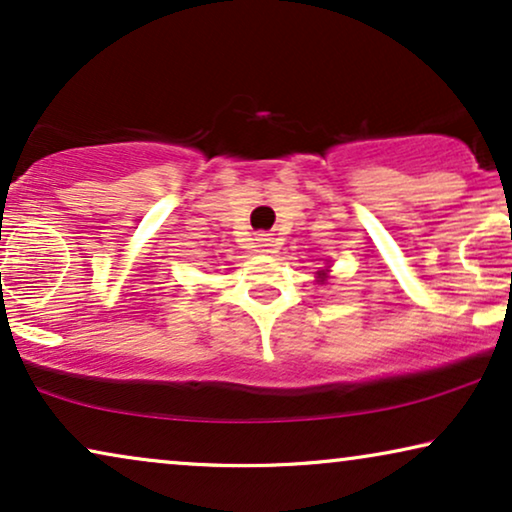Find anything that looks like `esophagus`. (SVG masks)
Instances as JSON below:
<instances>
[{"mask_svg":"<svg viewBox=\"0 0 512 512\" xmlns=\"http://www.w3.org/2000/svg\"><path fill=\"white\" fill-rule=\"evenodd\" d=\"M256 247H261V251H272V247H275V237L258 235L256 237Z\"/></svg>","mask_w":512,"mask_h":512,"instance_id":"1","label":"esophagus"}]
</instances>
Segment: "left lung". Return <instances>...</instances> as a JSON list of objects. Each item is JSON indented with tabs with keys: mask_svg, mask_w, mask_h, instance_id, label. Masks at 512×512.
Here are the masks:
<instances>
[{
	"mask_svg": "<svg viewBox=\"0 0 512 512\" xmlns=\"http://www.w3.org/2000/svg\"><path fill=\"white\" fill-rule=\"evenodd\" d=\"M317 275H319V279H321V282H324V277H326V272H324V270H319V272H317Z\"/></svg>",
	"mask_w": 512,
	"mask_h": 512,
	"instance_id": "obj_1",
	"label": "left lung"
}]
</instances>
